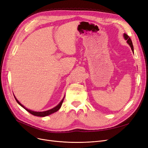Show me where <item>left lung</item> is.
<instances>
[{"mask_svg": "<svg viewBox=\"0 0 148 148\" xmlns=\"http://www.w3.org/2000/svg\"><path fill=\"white\" fill-rule=\"evenodd\" d=\"M123 36V38H124V39L127 41V42L129 44V46H130V47H131V49H132V50L133 52H134V49H133V43H132V40H131L130 38V37L128 36L127 34H125V33H124Z\"/></svg>", "mask_w": 148, "mask_h": 148, "instance_id": "8db88e82", "label": "left lung"}]
</instances>
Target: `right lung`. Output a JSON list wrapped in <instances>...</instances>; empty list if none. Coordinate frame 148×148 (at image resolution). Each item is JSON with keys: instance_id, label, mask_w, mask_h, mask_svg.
<instances>
[{"instance_id": "obj_1", "label": "right lung", "mask_w": 148, "mask_h": 148, "mask_svg": "<svg viewBox=\"0 0 148 148\" xmlns=\"http://www.w3.org/2000/svg\"><path fill=\"white\" fill-rule=\"evenodd\" d=\"M13 96H14V95H13ZM15 97V100L16 101V102H18V104L20 106H21L23 108H24L26 110H27L29 113H30L31 114H32L34 116H37V117H46V116H47V115H51L54 112H56L57 111L59 110L60 109V108L62 106V102H63L64 100V98H65V96L63 97V99H62V101L59 102V104H58L57 106H56V107H53V108L50 109V110H46V111H43V112H36V111H33V110H31L30 109H28L27 108H26V107L23 106L22 105L21 103L17 100V99L16 98V97L14 96Z\"/></svg>"}]
</instances>
